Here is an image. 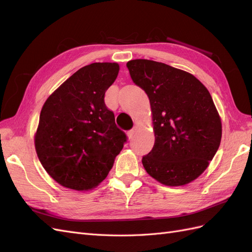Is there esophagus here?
<instances>
[{
  "instance_id": "1",
  "label": "esophagus",
  "mask_w": 252,
  "mask_h": 252,
  "mask_svg": "<svg viewBox=\"0 0 252 252\" xmlns=\"http://www.w3.org/2000/svg\"><path fill=\"white\" fill-rule=\"evenodd\" d=\"M138 132V127L136 126H134L131 130H129L128 132H127V136H128V139H132L133 136H134V134Z\"/></svg>"
}]
</instances>
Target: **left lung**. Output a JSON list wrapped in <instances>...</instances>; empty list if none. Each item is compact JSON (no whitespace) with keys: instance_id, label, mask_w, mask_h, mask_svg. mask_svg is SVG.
Returning <instances> with one entry per match:
<instances>
[{"instance_id":"left-lung-1","label":"left lung","mask_w":252,"mask_h":252,"mask_svg":"<svg viewBox=\"0 0 252 252\" xmlns=\"http://www.w3.org/2000/svg\"><path fill=\"white\" fill-rule=\"evenodd\" d=\"M135 85L148 95L156 141L142 163L166 186H183L207 168L222 139V122L203 84L194 75L150 60L127 63Z\"/></svg>"}]
</instances>
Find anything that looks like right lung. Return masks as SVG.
<instances>
[{
    "instance_id": "right-lung-1",
    "label": "right lung",
    "mask_w": 252,
    "mask_h": 252,
    "mask_svg": "<svg viewBox=\"0 0 252 252\" xmlns=\"http://www.w3.org/2000/svg\"><path fill=\"white\" fill-rule=\"evenodd\" d=\"M118 63H93L68 78L44 103L34 146L44 169L60 185L86 191L103 182L126 134L106 107L105 93Z\"/></svg>"
}]
</instances>
